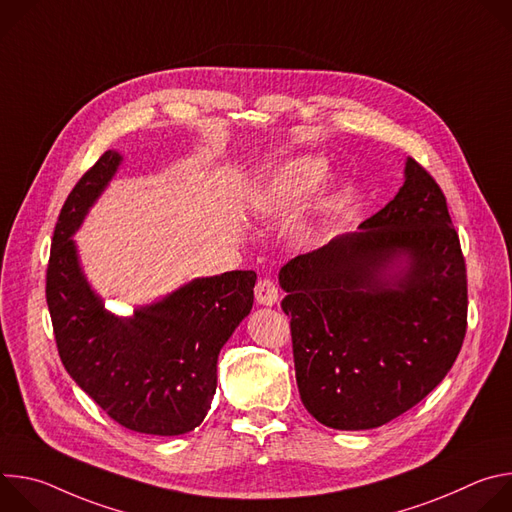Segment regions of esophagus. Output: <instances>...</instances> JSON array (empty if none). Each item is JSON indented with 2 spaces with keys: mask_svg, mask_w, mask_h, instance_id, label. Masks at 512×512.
I'll return each instance as SVG.
<instances>
[{
  "mask_svg": "<svg viewBox=\"0 0 512 512\" xmlns=\"http://www.w3.org/2000/svg\"><path fill=\"white\" fill-rule=\"evenodd\" d=\"M255 298L261 306H275L279 300V289H277L275 281L269 277L259 279L255 285Z\"/></svg>",
  "mask_w": 512,
  "mask_h": 512,
  "instance_id": "34e87169",
  "label": "esophagus"
}]
</instances>
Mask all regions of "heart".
Returning a JSON list of instances; mask_svg holds the SVG:
<instances>
[{"label": "heart", "instance_id": "heart-1", "mask_svg": "<svg viewBox=\"0 0 512 512\" xmlns=\"http://www.w3.org/2000/svg\"><path fill=\"white\" fill-rule=\"evenodd\" d=\"M324 176H326L324 160L314 156L298 158L294 162L281 166L273 174L259 202L263 208H271V210L294 206L304 198H308L320 186Z\"/></svg>", "mask_w": 512, "mask_h": 512}]
</instances>
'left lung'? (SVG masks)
Returning <instances> with one entry per match:
<instances>
[{"instance_id": "left-lung-1", "label": "left lung", "mask_w": 512, "mask_h": 512, "mask_svg": "<svg viewBox=\"0 0 512 512\" xmlns=\"http://www.w3.org/2000/svg\"><path fill=\"white\" fill-rule=\"evenodd\" d=\"M279 271L304 407L344 431L379 427L444 381L468 324V281L448 202L407 160L397 196Z\"/></svg>"}]
</instances>
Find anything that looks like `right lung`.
<instances>
[{"label": "right lung", "mask_w": 512, "mask_h": 512, "mask_svg": "<svg viewBox=\"0 0 512 512\" xmlns=\"http://www.w3.org/2000/svg\"><path fill=\"white\" fill-rule=\"evenodd\" d=\"M119 164L117 152H105L60 210L46 269L56 348L66 373L113 421L139 433L180 435L210 409L218 352L253 308L257 273L192 279L131 318L107 312L70 237Z\"/></svg>", "instance_id": "right-lung-1"}]
</instances>
